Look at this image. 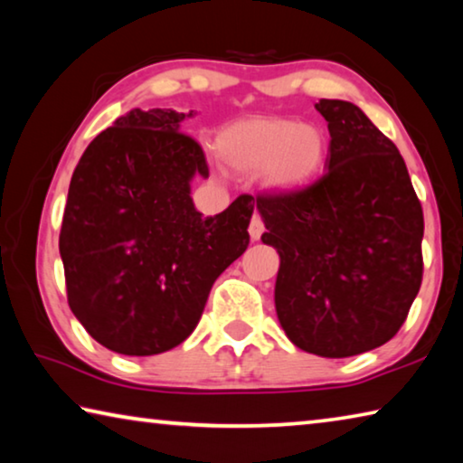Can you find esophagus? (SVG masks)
<instances>
[{"instance_id": "obj_1", "label": "esophagus", "mask_w": 463, "mask_h": 463, "mask_svg": "<svg viewBox=\"0 0 463 463\" xmlns=\"http://www.w3.org/2000/svg\"><path fill=\"white\" fill-rule=\"evenodd\" d=\"M263 231H265V224H263V221L260 216H253L250 218V224H249V234H250V239L253 241H257L263 234Z\"/></svg>"}]
</instances>
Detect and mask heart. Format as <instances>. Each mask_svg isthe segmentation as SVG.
<instances>
[{"label": "heart", "mask_w": 463, "mask_h": 463, "mask_svg": "<svg viewBox=\"0 0 463 463\" xmlns=\"http://www.w3.org/2000/svg\"><path fill=\"white\" fill-rule=\"evenodd\" d=\"M216 151L239 174L261 169L263 185L273 192H298L323 174L328 137L317 124L284 116H249L216 132Z\"/></svg>", "instance_id": "obj_1"}]
</instances>
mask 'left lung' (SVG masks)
Here are the masks:
<instances>
[{
	"label": "left lung",
	"instance_id": "8db88e82",
	"mask_svg": "<svg viewBox=\"0 0 463 463\" xmlns=\"http://www.w3.org/2000/svg\"><path fill=\"white\" fill-rule=\"evenodd\" d=\"M328 122L325 175L257 198L279 253L276 312L288 339L351 357L398 333L422 279V221L402 155L351 101L315 104Z\"/></svg>",
	"mask_w": 463,
	"mask_h": 463
}]
</instances>
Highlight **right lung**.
<instances>
[{
    "label": "right lung",
    "instance_id": "obj_1",
    "mask_svg": "<svg viewBox=\"0 0 463 463\" xmlns=\"http://www.w3.org/2000/svg\"><path fill=\"white\" fill-rule=\"evenodd\" d=\"M190 114L130 109L91 140L73 171L59 250L67 300L93 339L122 355H156L194 333L216 278L245 253L255 202L195 210L206 156L179 132Z\"/></svg>",
    "mask_w": 463,
    "mask_h": 463
}]
</instances>
